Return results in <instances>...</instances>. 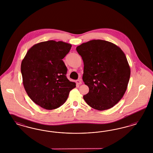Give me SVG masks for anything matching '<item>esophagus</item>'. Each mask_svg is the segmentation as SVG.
Returning a JSON list of instances; mask_svg holds the SVG:
<instances>
[{
  "label": "esophagus",
  "instance_id": "1",
  "mask_svg": "<svg viewBox=\"0 0 153 153\" xmlns=\"http://www.w3.org/2000/svg\"><path fill=\"white\" fill-rule=\"evenodd\" d=\"M76 84H78V85H80V84H82V81H81V80H76Z\"/></svg>",
  "mask_w": 153,
  "mask_h": 153
}]
</instances>
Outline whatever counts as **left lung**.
<instances>
[{"label": "left lung", "instance_id": "obj_1", "mask_svg": "<svg viewBox=\"0 0 153 153\" xmlns=\"http://www.w3.org/2000/svg\"><path fill=\"white\" fill-rule=\"evenodd\" d=\"M84 62L82 80L89 87L83 98L92 108L113 107L123 97L130 77L125 54L116 45L94 39L76 48Z\"/></svg>", "mask_w": 153, "mask_h": 153}]
</instances>
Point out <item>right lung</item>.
<instances>
[{
  "label": "right lung",
  "mask_w": 153,
  "mask_h": 153,
  "mask_svg": "<svg viewBox=\"0 0 153 153\" xmlns=\"http://www.w3.org/2000/svg\"><path fill=\"white\" fill-rule=\"evenodd\" d=\"M72 45L62 41H48L36 44L27 52L21 64L23 84L30 98L44 109L62 105L76 83L66 76L62 59Z\"/></svg>",
  "instance_id": "add662e5"
}]
</instances>
